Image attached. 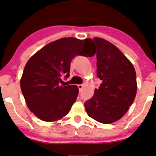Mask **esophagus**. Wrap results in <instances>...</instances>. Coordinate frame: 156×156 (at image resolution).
Here are the masks:
<instances>
[{
    "mask_svg": "<svg viewBox=\"0 0 156 156\" xmlns=\"http://www.w3.org/2000/svg\"><path fill=\"white\" fill-rule=\"evenodd\" d=\"M84 86H85V85H84V84H80V85H78V89H79L80 91H81V90H82V89H83Z\"/></svg>",
    "mask_w": 156,
    "mask_h": 156,
    "instance_id": "obj_1",
    "label": "esophagus"
}]
</instances>
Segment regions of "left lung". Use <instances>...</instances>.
<instances>
[{"mask_svg": "<svg viewBox=\"0 0 156 156\" xmlns=\"http://www.w3.org/2000/svg\"><path fill=\"white\" fill-rule=\"evenodd\" d=\"M93 41L97 45V75L102 83L85 102V108L89 117L109 124L121 119L134 101L136 71L113 44L100 37H94Z\"/></svg>", "mask_w": 156, "mask_h": 156, "instance_id": "obj_1", "label": "left lung"}]
</instances>
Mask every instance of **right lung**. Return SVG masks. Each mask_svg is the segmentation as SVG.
<instances>
[{
	"label": "right lung",
	"mask_w": 156,
	"mask_h": 156,
	"mask_svg": "<svg viewBox=\"0 0 156 156\" xmlns=\"http://www.w3.org/2000/svg\"><path fill=\"white\" fill-rule=\"evenodd\" d=\"M93 41L65 37L49 43L28 60L20 86L31 112L45 122L67 115L78 95L77 86H66L70 62L76 55L93 56Z\"/></svg>",
	"instance_id": "add662e5"
}]
</instances>
